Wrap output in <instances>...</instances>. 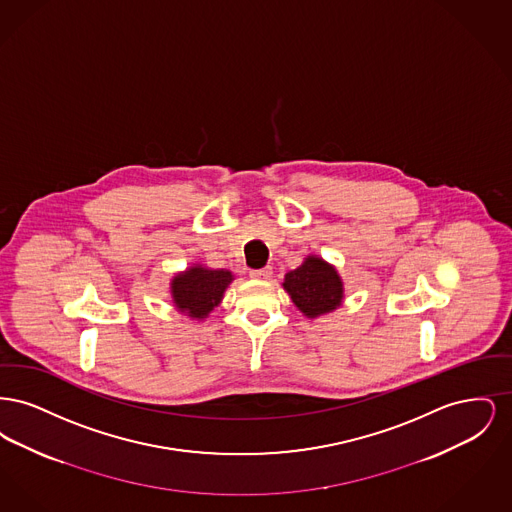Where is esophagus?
<instances>
[{"instance_id":"esophagus-1","label":"esophagus","mask_w":512,"mask_h":512,"mask_svg":"<svg viewBox=\"0 0 512 512\" xmlns=\"http://www.w3.org/2000/svg\"><path fill=\"white\" fill-rule=\"evenodd\" d=\"M249 276L253 278V280H270V276H272V268L265 267V268H257V270H251L249 272Z\"/></svg>"}]
</instances>
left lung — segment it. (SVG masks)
<instances>
[{"label": "left lung", "mask_w": 512, "mask_h": 512, "mask_svg": "<svg viewBox=\"0 0 512 512\" xmlns=\"http://www.w3.org/2000/svg\"><path fill=\"white\" fill-rule=\"evenodd\" d=\"M284 290L307 318L332 313L343 299V282L338 270L315 255H309L301 267L286 274Z\"/></svg>", "instance_id": "obj_1"}]
</instances>
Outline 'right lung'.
Returning a JSON list of instances; mask_svg holds the SVG:
<instances>
[{
  "label": "right lung",
  "instance_id": "1",
  "mask_svg": "<svg viewBox=\"0 0 512 512\" xmlns=\"http://www.w3.org/2000/svg\"><path fill=\"white\" fill-rule=\"evenodd\" d=\"M232 280L234 276L226 268L213 270L194 265L172 278V303L180 313L203 320L215 307H219L222 295Z\"/></svg>",
  "mask_w": 512,
  "mask_h": 512
}]
</instances>
